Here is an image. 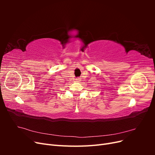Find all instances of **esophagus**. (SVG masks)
I'll return each instance as SVG.
<instances>
[{"instance_id":"esophagus-1","label":"esophagus","mask_w":155,"mask_h":155,"mask_svg":"<svg viewBox=\"0 0 155 155\" xmlns=\"http://www.w3.org/2000/svg\"><path fill=\"white\" fill-rule=\"evenodd\" d=\"M81 78H79V77H78V78H77L76 79V81H78V82L80 81H81Z\"/></svg>"}]
</instances>
